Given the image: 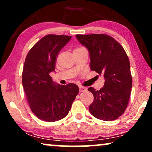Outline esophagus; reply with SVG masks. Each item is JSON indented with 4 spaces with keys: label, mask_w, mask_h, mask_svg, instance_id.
<instances>
[{
    "label": "esophagus",
    "mask_w": 152,
    "mask_h": 152,
    "mask_svg": "<svg viewBox=\"0 0 152 152\" xmlns=\"http://www.w3.org/2000/svg\"><path fill=\"white\" fill-rule=\"evenodd\" d=\"M80 93H82V92H85V91H87V88H85V87H82V86H80Z\"/></svg>",
    "instance_id": "esophagus-1"
}]
</instances>
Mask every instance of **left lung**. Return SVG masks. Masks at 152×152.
<instances>
[{
    "label": "left lung",
    "mask_w": 152,
    "mask_h": 152,
    "mask_svg": "<svg viewBox=\"0 0 152 152\" xmlns=\"http://www.w3.org/2000/svg\"><path fill=\"white\" fill-rule=\"evenodd\" d=\"M76 38L88 49L91 70L104 78V85L100 90L88 88L94 96L89 111L104 121L117 119L127 107L132 87L129 60L125 51L107 34H77Z\"/></svg>",
    "instance_id": "obj_1"
}]
</instances>
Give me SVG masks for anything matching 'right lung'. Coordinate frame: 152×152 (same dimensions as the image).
I'll return each mask as SVG.
<instances>
[{"label": "right lung", "mask_w": 152, "mask_h": 152, "mask_svg": "<svg viewBox=\"0 0 152 152\" xmlns=\"http://www.w3.org/2000/svg\"><path fill=\"white\" fill-rule=\"evenodd\" d=\"M70 39L66 35H47L31 48L26 58L23 86L32 113L43 121L65 118L79 93L76 84L60 85L50 77L57 55Z\"/></svg>", "instance_id": "right-lung-1"}]
</instances>
